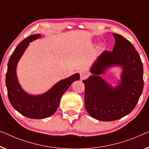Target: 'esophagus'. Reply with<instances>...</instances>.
<instances>
[{
    "instance_id": "1",
    "label": "esophagus",
    "mask_w": 149,
    "mask_h": 149,
    "mask_svg": "<svg viewBox=\"0 0 149 149\" xmlns=\"http://www.w3.org/2000/svg\"><path fill=\"white\" fill-rule=\"evenodd\" d=\"M79 75H80L81 79H84L88 76V74L86 72H84V71H81V72H79Z\"/></svg>"
}]
</instances>
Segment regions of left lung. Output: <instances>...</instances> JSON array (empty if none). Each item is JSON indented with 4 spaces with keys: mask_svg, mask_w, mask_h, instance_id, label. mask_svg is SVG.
Returning <instances> with one entry per match:
<instances>
[{
    "mask_svg": "<svg viewBox=\"0 0 149 149\" xmlns=\"http://www.w3.org/2000/svg\"><path fill=\"white\" fill-rule=\"evenodd\" d=\"M116 39L112 52L104 51L92 67L93 75L83 80L84 102L93 118L115 121L128 115L135 108L144 86L143 65L138 52L129 40L113 33ZM122 66L121 81L115 88L100 76L108 67Z\"/></svg>",
    "mask_w": 149,
    "mask_h": 149,
    "instance_id": "1",
    "label": "left lung"
}]
</instances>
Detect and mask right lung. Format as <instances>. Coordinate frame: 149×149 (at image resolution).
Listing matches in <instances>:
<instances>
[{
	"mask_svg": "<svg viewBox=\"0 0 149 149\" xmlns=\"http://www.w3.org/2000/svg\"><path fill=\"white\" fill-rule=\"evenodd\" d=\"M40 36V34L31 35L19 44L9 58L6 74V86L11 105L23 116L38 119L47 118L54 114L62 95L74 81L79 79V74H75L58 81L47 93L38 96L29 95L22 88L17 77V65L30 42Z\"/></svg>",
	"mask_w": 149,
	"mask_h": 149,
	"instance_id": "right-lung-1",
	"label": "right lung"
}]
</instances>
